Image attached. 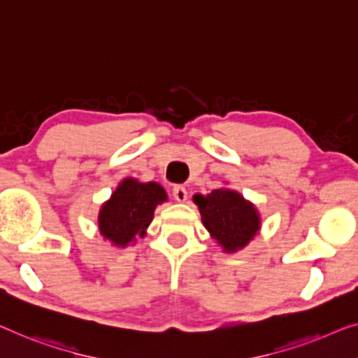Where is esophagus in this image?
<instances>
[{"instance_id":"esophagus-1","label":"esophagus","mask_w":358,"mask_h":358,"mask_svg":"<svg viewBox=\"0 0 358 358\" xmlns=\"http://www.w3.org/2000/svg\"><path fill=\"white\" fill-rule=\"evenodd\" d=\"M172 194L175 197V201H178V202L188 201V191H186V188H183V186H175Z\"/></svg>"}]
</instances>
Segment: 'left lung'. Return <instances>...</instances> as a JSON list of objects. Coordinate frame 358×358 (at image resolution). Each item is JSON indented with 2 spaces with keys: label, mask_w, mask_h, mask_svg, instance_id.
Wrapping results in <instances>:
<instances>
[{
  "label": "left lung",
  "mask_w": 358,
  "mask_h": 358,
  "mask_svg": "<svg viewBox=\"0 0 358 358\" xmlns=\"http://www.w3.org/2000/svg\"><path fill=\"white\" fill-rule=\"evenodd\" d=\"M193 201L202 225L227 254L246 248L262 227L257 207L236 189L218 188L206 196L194 194Z\"/></svg>",
  "instance_id": "obj_1"
}]
</instances>
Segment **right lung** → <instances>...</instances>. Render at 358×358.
<instances>
[{"label":"right lung","instance_id":"obj_1","mask_svg":"<svg viewBox=\"0 0 358 358\" xmlns=\"http://www.w3.org/2000/svg\"><path fill=\"white\" fill-rule=\"evenodd\" d=\"M164 186L156 181L127 177L117 186L98 213L101 236L115 248H127L145 238L157 206L167 201Z\"/></svg>","mask_w":358,"mask_h":358}]
</instances>
